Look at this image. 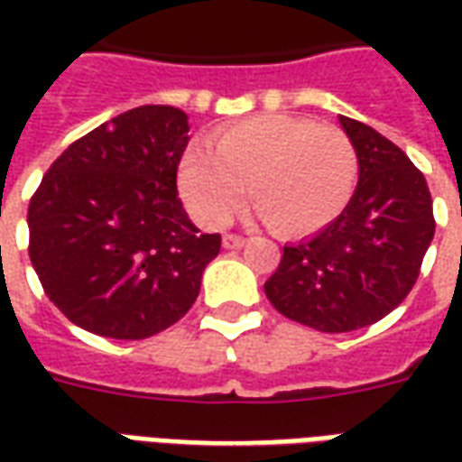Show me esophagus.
<instances>
[{"instance_id":"esophagus-1","label":"esophagus","mask_w":462,"mask_h":462,"mask_svg":"<svg viewBox=\"0 0 462 462\" xmlns=\"http://www.w3.org/2000/svg\"><path fill=\"white\" fill-rule=\"evenodd\" d=\"M242 245H245V240H242L240 235H232V232L222 235V247H225V250H240Z\"/></svg>"}]
</instances>
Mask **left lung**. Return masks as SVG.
Wrapping results in <instances>:
<instances>
[{
	"instance_id": "8db88e82",
	"label": "left lung",
	"mask_w": 462,
	"mask_h": 462,
	"mask_svg": "<svg viewBox=\"0 0 462 462\" xmlns=\"http://www.w3.org/2000/svg\"><path fill=\"white\" fill-rule=\"evenodd\" d=\"M188 116L138 106L71 143L29 202V260L76 327L138 341L182 319L220 235L200 232L178 198Z\"/></svg>"
}]
</instances>
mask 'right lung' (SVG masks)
<instances>
[{
  "mask_svg": "<svg viewBox=\"0 0 462 462\" xmlns=\"http://www.w3.org/2000/svg\"><path fill=\"white\" fill-rule=\"evenodd\" d=\"M358 165L356 190L334 222L284 247L264 284L287 319L327 334L364 329L413 290L436 222L423 175L401 148L341 118Z\"/></svg>",
  "mask_w": 462,
  "mask_h": 462,
  "instance_id": "obj_1",
  "label": "right lung"
}]
</instances>
